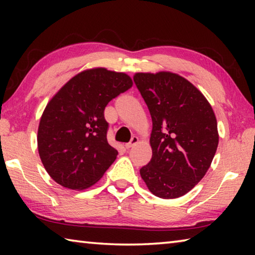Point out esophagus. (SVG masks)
I'll list each match as a JSON object with an SVG mask.
<instances>
[{"mask_svg":"<svg viewBox=\"0 0 255 255\" xmlns=\"http://www.w3.org/2000/svg\"><path fill=\"white\" fill-rule=\"evenodd\" d=\"M138 137L137 136H132L131 137V139H130V141H129V143H127L126 144V148H130V147H132L133 145H136L137 143H138Z\"/></svg>","mask_w":255,"mask_h":255,"instance_id":"34e87169","label":"esophagus"}]
</instances>
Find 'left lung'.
Returning <instances> with one entry per match:
<instances>
[{
	"mask_svg": "<svg viewBox=\"0 0 255 255\" xmlns=\"http://www.w3.org/2000/svg\"><path fill=\"white\" fill-rule=\"evenodd\" d=\"M133 82L148 107L152 158L140 176L154 196L174 199L204 178L217 150V120L195 85L171 72L136 73Z\"/></svg>",
	"mask_w": 255,
	"mask_h": 255,
	"instance_id": "left-lung-1",
	"label": "left lung"
}]
</instances>
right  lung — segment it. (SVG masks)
I'll use <instances>...</instances> for the list:
<instances>
[{
  "mask_svg": "<svg viewBox=\"0 0 255 255\" xmlns=\"http://www.w3.org/2000/svg\"><path fill=\"white\" fill-rule=\"evenodd\" d=\"M132 86L126 73L85 70L64 84L47 103L38 127V152L55 182L88 189L115 162L118 150L107 140L105 108Z\"/></svg>",
  "mask_w": 255,
  "mask_h": 255,
  "instance_id": "add662e5",
  "label": "right lung"
}]
</instances>
